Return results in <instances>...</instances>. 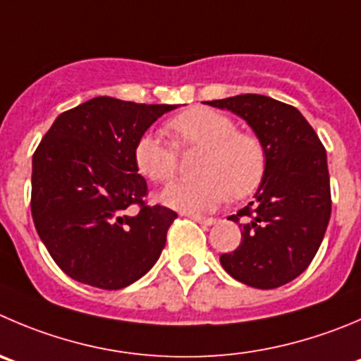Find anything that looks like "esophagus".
<instances>
[{"instance_id":"34e87169","label":"esophagus","mask_w":361,"mask_h":361,"mask_svg":"<svg viewBox=\"0 0 361 361\" xmlns=\"http://www.w3.org/2000/svg\"><path fill=\"white\" fill-rule=\"evenodd\" d=\"M188 218L195 219V221H198L200 225H204V226H211L216 223L214 218H202V216H197V214H188Z\"/></svg>"}]
</instances>
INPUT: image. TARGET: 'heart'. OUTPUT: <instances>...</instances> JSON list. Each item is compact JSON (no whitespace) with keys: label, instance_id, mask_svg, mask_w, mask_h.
<instances>
[{"label":"heart","instance_id":"1","mask_svg":"<svg viewBox=\"0 0 361 361\" xmlns=\"http://www.w3.org/2000/svg\"><path fill=\"white\" fill-rule=\"evenodd\" d=\"M175 143L183 149H202L195 180L175 183L163 190L161 202L183 212H207L232 195L243 198L259 188L266 171V150L260 140L238 131L230 116L211 108H193L168 122ZM135 163L154 183H168L178 170L173 143L157 133H143L135 145Z\"/></svg>","mask_w":361,"mask_h":361}]
</instances>
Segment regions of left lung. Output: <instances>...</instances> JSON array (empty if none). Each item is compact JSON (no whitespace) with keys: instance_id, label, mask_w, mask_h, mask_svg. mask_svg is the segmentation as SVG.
Returning a JSON list of instances; mask_svg holds the SVG:
<instances>
[{"instance_id":"8db88e82","label":"left lung","mask_w":361,"mask_h":361,"mask_svg":"<svg viewBox=\"0 0 361 361\" xmlns=\"http://www.w3.org/2000/svg\"><path fill=\"white\" fill-rule=\"evenodd\" d=\"M246 120L266 150V171L253 202L228 219L241 245L219 257L223 269L255 289H276L300 276L317 253L331 216L326 150L294 106L245 94L205 102Z\"/></svg>"}]
</instances>
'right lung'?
Returning <instances> with one entry per match:
<instances>
[{
	"label": "right lung",
	"mask_w": 361,
	"mask_h": 361,
	"mask_svg": "<svg viewBox=\"0 0 361 361\" xmlns=\"http://www.w3.org/2000/svg\"><path fill=\"white\" fill-rule=\"evenodd\" d=\"M177 104L95 97L61 113L33 154L32 216L65 274L116 290L157 262L177 212L147 205L135 163L140 136ZM138 204L136 215L128 212Z\"/></svg>",
	"instance_id": "1"
}]
</instances>
